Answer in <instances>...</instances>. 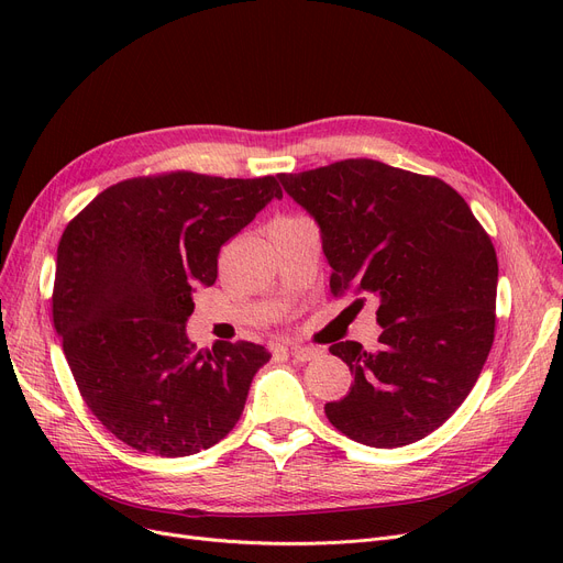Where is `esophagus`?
Masks as SVG:
<instances>
[{
  "mask_svg": "<svg viewBox=\"0 0 563 563\" xmlns=\"http://www.w3.org/2000/svg\"><path fill=\"white\" fill-rule=\"evenodd\" d=\"M287 351L291 358H297V361H301V363H308V361H314L317 356H319V349H312V346H299V344H294V346H287V349H283V346H276V351Z\"/></svg>",
  "mask_w": 563,
  "mask_h": 563,
  "instance_id": "obj_1",
  "label": "esophagus"
}]
</instances>
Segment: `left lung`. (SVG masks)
Instances as JSON below:
<instances>
[{"instance_id":"8db88e82","label":"left lung","mask_w":563,"mask_h":563,"mask_svg":"<svg viewBox=\"0 0 563 563\" xmlns=\"http://www.w3.org/2000/svg\"><path fill=\"white\" fill-rule=\"evenodd\" d=\"M278 177L321 230L335 297H378V349L331 346L353 386L323 406L329 422L380 450L422 440L463 404L493 346L490 236L461 194L431 175L344 159Z\"/></svg>"}]
</instances>
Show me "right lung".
Returning a JSON list of instances; mask_svg holds the SVG:
<instances>
[{
  "instance_id": "1",
  "label": "right lung",
  "mask_w": 563,
  "mask_h": 563,
  "mask_svg": "<svg viewBox=\"0 0 563 563\" xmlns=\"http://www.w3.org/2000/svg\"><path fill=\"white\" fill-rule=\"evenodd\" d=\"M272 198L274 175L191 170L132 177L98 194L56 249L54 329L88 410L136 452L177 459L225 438L272 353L253 342L196 349L198 285L221 246Z\"/></svg>"
}]
</instances>
